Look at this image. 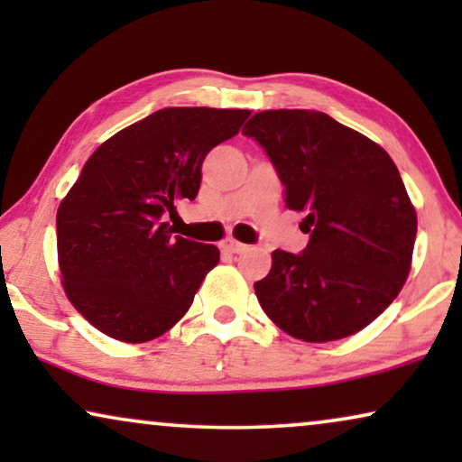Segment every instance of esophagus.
Returning a JSON list of instances; mask_svg holds the SVG:
<instances>
[{
	"instance_id": "1",
	"label": "esophagus",
	"mask_w": 462,
	"mask_h": 462,
	"mask_svg": "<svg viewBox=\"0 0 462 462\" xmlns=\"http://www.w3.org/2000/svg\"><path fill=\"white\" fill-rule=\"evenodd\" d=\"M223 248L233 252V254H242V252L248 250V245L242 244V242H237V239L229 237V239H225V242H223Z\"/></svg>"
}]
</instances>
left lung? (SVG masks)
Wrapping results in <instances>:
<instances>
[{
  "mask_svg": "<svg viewBox=\"0 0 462 462\" xmlns=\"http://www.w3.org/2000/svg\"><path fill=\"white\" fill-rule=\"evenodd\" d=\"M245 136L264 149L290 210L305 212L300 254L275 250L254 283L275 326L307 343L351 337L406 282L416 212L387 151L321 111H263Z\"/></svg>",
  "mask_w": 462,
  "mask_h": 462,
  "instance_id": "obj_1",
  "label": "left lung"
}]
</instances>
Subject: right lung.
<instances>
[{"label":"right lung","mask_w":462,"mask_h":462,"mask_svg":"<svg viewBox=\"0 0 462 462\" xmlns=\"http://www.w3.org/2000/svg\"><path fill=\"white\" fill-rule=\"evenodd\" d=\"M250 111L168 106L94 151L56 214L62 286L106 337L147 343L191 307L220 261L212 244L172 236L163 223L195 199L201 163L242 128Z\"/></svg>","instance_id":"add662e5"}]
</instances>
